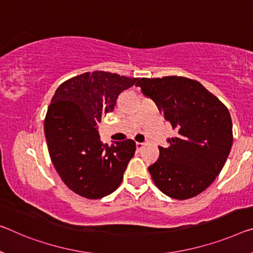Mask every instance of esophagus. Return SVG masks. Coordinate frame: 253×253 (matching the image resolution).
I'll return each mask as SVG.
<instances>
[{
  "mask_svg": "<svg viewBox=\"0 0 253 253\" xmlns=\"http://www.w3.org/2000/svg\"><path fill=\"white\" fill-rule=\"evenodd\" d=\"M135 146H137V150H141L142 147H143V143L142 142H137V143H135Z\"/></svg>",
  "mask_w": 253,
  "mask_h": 253,
  "instance_id": "1",
  "label": "esophagus"
}]
</instances>
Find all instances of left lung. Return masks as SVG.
I'll use <instances>...</instances> for the list:
<instances>
[{
	"instance_id": "1",
	"label": "left lung",
	"mask_w": 253,
	"mask_h": 253,
	"mask_svg": "<svg viewBox=\"0 0 253 253\" xmlns=\"http://www.w3.org/2000/svg\"><path fill=\"white\" fill-rule=\"evenodd\" d=\"M137 86L177 132L167 139L169 147H159V158L148 167L151 178L174 199L198 196L215 181L231 151L230 112L203 84L188 78H141Z\"/></svg>"
}]
</instances>
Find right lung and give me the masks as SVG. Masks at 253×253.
<instances>
[{
    "label": "right lung",
    "mask_w": 253,
    "mask_h": 253,
    "mask_svg": "<svg viewBox=\"0 0 253 253\" xmlns=\"http://www.w3.org/2000/svg\"><path fill=\"white\" fill-rule=\"evenodd\" d=\"M137 78L94 71L71 78L56 89L45 118L48 153L69 189L87 199H99L119 188L133 157L135 142L111 146L100 141L98 123L113 112L116 99Z\"/></svg>",
    "instance_id": "add662e5"
}]
</instances>
